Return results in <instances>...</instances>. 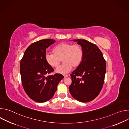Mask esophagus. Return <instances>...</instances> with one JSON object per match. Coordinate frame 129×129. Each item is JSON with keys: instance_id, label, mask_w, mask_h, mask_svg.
I'll list each match as a JSON object with an SVG mask.
<instances>
[{"instance_id": "esophagus-1", "label": "esophagus", "mask_w": 129, "mask_h": 129, "mask_svg": "<svg viewBox=\"0 0 129 129\" xmlns=\"http://www.w3.org/2000/svg\"><path fill=\"white\" fill-rule=\"evenodd\" d=\"M68 77V75H64V78H67V77Z\"/></svg>"}]
</instances>
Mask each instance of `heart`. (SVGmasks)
<instances>
[{"instance_id": "b5f03b06", "label": "heart", "mask_w": 129, "mask_h": 129, "mask_svg": "<svg viewBox=\"0 0 129 129\" xmlns=\"http://www.w3.org/2000/svg\"><path fill=\"white\" fill-rule=\"evenodd\" d=\"M83 58V50L81 45L70 43L62 42L55 46L53 52H47L45 59L47 63L53 68L58 66L62 61L63 63L57 67L56 72L60 74H66L72 66L78 67Z\"/></svg>"}]
</instances>
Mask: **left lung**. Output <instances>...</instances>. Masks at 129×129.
Returning a JSON list of instances; mask_svg holds the SVG:
<instances>
[{
	"label": "left lung",
	"mask_w": 129,
	"mask_h": 129,
	"mask_svg": "<svg viewBox=\"0 0 129 129\" xmlns=\"http://www.w3.org/2000/svg\"><path fill=\"white\" fill-rule=\"evenodd\" d=\"M73 41L81 46L83 58L77 68L70 74L72 83L69 90L76 100L89 102L96 98L102 89L106 70V61L101 50L94 44L84 39Z\"/></svg>",
	"instance_id": "left-lung-1"
}]
</instances>
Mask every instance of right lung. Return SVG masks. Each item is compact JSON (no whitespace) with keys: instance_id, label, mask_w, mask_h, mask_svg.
I'll return each instance as SVG.
<instances>
[{"instance_id":"add662e5","label":"right lung","mask_w":129,"mask_h":129,"mask_svg":"<svg viewBox=\"0 0 129 129\" xmlns=\"http://www.w3.org/2000/svg\"><path fill=\"white\" fill-rule=\"evenodd\" d=\"M56 41L43 39L30 45L24 52L20 64L21 81L27 95L33 101L43 103L54 95L59 82L63 79L61 74L46 76L53 69L45 61L46 48Z\"/></svg>"}]
</instances>
